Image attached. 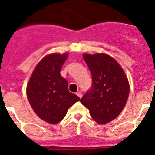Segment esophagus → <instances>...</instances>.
<instances>
[{
  "label": "esophagus",
  "mask_w": 155,
  "mask_h": 155,
  "mask_svg": "<svg viewBox=\"0 0 155 155\" xmlns=\"http://www.w3.org/2000/svg\"><path fill=\"white\" fill-rule=\"evenodd\" d=\"M76 94H77V95H78V96L79 97V98H81V97H82V94H81V92H77V93H76Z\"/></svg>",
  "instance_id": "34e87169"
}]
</instances>
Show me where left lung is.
Returning a JSON list of instances; mask_svg holds the SVG:
<instances>
[{"label": "left lung", "mask_w": 155, "mask_h": 155, "mask_svg": "<svg viewBox=\"0 0 155 155\" xmlns=\"http://www.w3.org/2000/svg\"><path fill=\"white\" fill-rule=\"evenodd\" d=\"M92 84L81 98L94 121L105 124L116 119L128 99L130 86L120 64L105 53L84 54Z\"/></svg>", "instance_id": "8db88e82"}]
</instances>
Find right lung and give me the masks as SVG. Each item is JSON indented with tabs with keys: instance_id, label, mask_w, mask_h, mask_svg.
Listing matches in <instances>:
<instances>
[{
	"instance_id": "right-lung-1",
	"label": "right lung",
	"mask_w": 155,
	"mask_h": 155,
	"mask_svg": "<svg viewBox=\"0 0 155 155\" xmlns=\"http://www.w3.org/2000/svg\"><path fill=\"white\" fill-rule=\"evenodd\" d=\"M68 55L53 53L41 60L27 85V98L31 108L49 124L61 122L68 109L80 100L70 92L68 81L60 73Z\"/></svg>"
}]
</instances>
